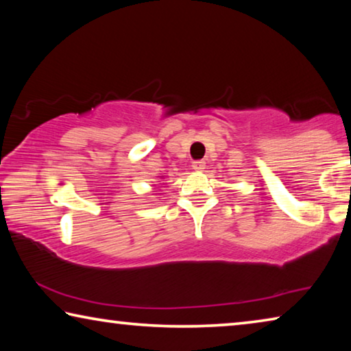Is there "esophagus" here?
<instances>
[{"label": "esophagus", "instance_id": "34e87169", "mask_svg": "<svg viewBox=\"0 0 351 351\" xmlns=\"http://www.w3.org/2000/svg\"><path fill=\"white\" fill-rule=\"evenodd\" d=\"M192 167H193V170L201 171V170H204V169H206V162H204V161H193Z\"/></svg>", "mask_w": 351, "mask_h": 351}]
</instances>
